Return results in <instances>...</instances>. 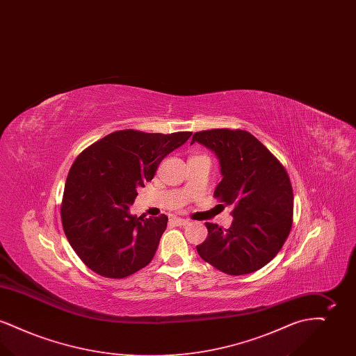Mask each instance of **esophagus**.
<instances>
[{"label":"esophagus","instance_id":"esophagus-1","mask_svg":"<svg viewBox=\"0 0 356 356\" xmlns=\"http://www.w3.org/2000/svg\"><path fill=\"white\" fill-rule=\"evenodd\" d=\"M172 221H173L176 225H186V224H189V220L181 219V218H173V220Z\"/></svg>","mask_w":356,"mask_h":356}]
</instances>
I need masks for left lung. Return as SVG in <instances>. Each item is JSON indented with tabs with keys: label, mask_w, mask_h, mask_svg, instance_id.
Returning a JSON list of instances; mask_svg holds the SVG:
<instances>
[{
	"label": "left lung",
	"mask_w": 356,
	"mask_h": 356,
	"mask_svg": "<svg viewBox=\"0 0 356 356\" xmlns=\"http://www.w3.org/2000/svg\"><path fill=\"white\" fill-rule=\"evenodd\" d=\"M199 143L216 154L220 183L215 197L232 205V225L221 229L205 222L208 237L197 252L228 275H245L270 263L283 247L292 225L293 193L284 167L245 131L196 132Z\"/></svg>",
	"instance_id": "obj_1"
}]
</instances>
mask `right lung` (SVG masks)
I'll return each mask as SVG.
<instances>
[{"mask_svg":"<svg viewBox=\"0 0 356 356\" xmlns=\"http://www.w3.org/2000/svg\"><path fill=\"white\" fill-rule=\"evenodd\" d=\"M192 132L170 135L119 131L81 153L69 170L61 220L69 244L92 271L121 279L148 266L168 218H137V188Z\"/></svg>","mask_w":356,"mask_h":356,"instance_id":"add662e5","label":"right lung"}]
</instances>
